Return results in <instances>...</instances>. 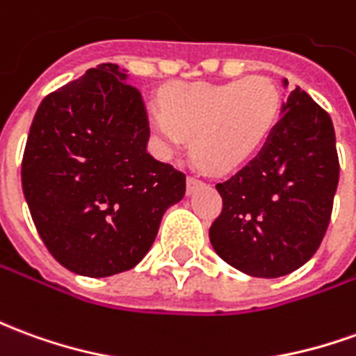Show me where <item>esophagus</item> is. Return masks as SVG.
I'll return each mask as SVG.
<instances>
[{"mask_svg": "<svg viewBox=\"0 0 356 356\" xmlns=\"http://www.w3.org/2000/svg\"><path fill=\"white\" fill-rule=\"evenodd\" d=\"M202 185H204L202 181H200L198 177H195V175H188V177H186V193H188V195H193L196 188Z\"/></svg>", "mask_w": 356, "mask_h": 356, "instance_id": "obj_1", "label": "esophagus"}]
</instances>
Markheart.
<instances>
[{
    "instance_id": "1",
    "label": "heart",
    "mask_w": 356,
    "mask_h": 356,
    "mask_svg": "<svg viewBox=\"0 0 356 356\" xmlns=\"http://www.w3.org/2000/svg\"><path fill=\"white\" fill-rule=\"evenodd\" d=\"M282 115V94L266 76L225 84L179 83L148 106V125L163 156L191 139L198 163L229 173L247 163L272 136Z\"/></svg>"
}]
</instances>
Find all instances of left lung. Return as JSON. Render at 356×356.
<instances>
[{
	"label": "left lung",
	"mask_w": 356,
	"mask_h": 356,
	"mask_svg": "<svg viewBox=\"0 0 356 356\" xmlns=\"http://www.w3.org/2000/svg\"><path fill=\"white\" fill-rule=\"evenodd\" d=\"M337 183L332 118L297 86L260 154L216 185L223 206L210 227L213 250L254 277L295 272L324 238Z\"/></svg>",
	"instance_id": "left-lung-1"
}]
</instances>
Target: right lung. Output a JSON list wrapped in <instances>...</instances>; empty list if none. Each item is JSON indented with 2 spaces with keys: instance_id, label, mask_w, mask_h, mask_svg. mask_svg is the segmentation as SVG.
Instances as JSON below:
<instances>
[{
  "instance_id": "add662e5",
  "label": "right lung",
  "mask_w": 356,
  "mask_h": 356,
  "mask_svg": "<svg viewBox=\"0 0 356 356\" xmlns=\"http://www.w3.org/2000/svg\"><path fill=\"white\" fill-rule=\"evenodd\" d=\"M113 63L48 94L22 154V193L40 238L67 270L106 277L135 268L161 216L185 196L183 171L146 152L143 96Z\"/></svg>"
}]
</instances>
